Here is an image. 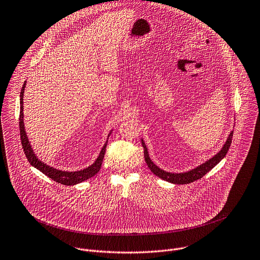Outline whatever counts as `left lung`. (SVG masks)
I'll use <instances>...</instances> for the list:
<instances>
[{"label":"left lung","mask_w":260,"mask_h":260,"mask_svg":"<svg viewBox=\"0 0 260 260\" xmlns=\"http://www.w3.org/2000/svg\"><path fill=\"white\" fill-rule=\"evenodd\" d=\"M232 137H233V131H231L229 137L227 138V141L225 142V144L223 145L222 149L215 155L213 156L211 159L207 160L205 163L199 165L198 167L186 171V172H180V173H173V172H168L165 171L161 168H159L150 158L149 152H148V148L145 145L144 140L142 139V146L144 147V156H145V161L149 167V169L159 178L168 181L170 183L173 184H187V183H191L196 180L201 179L203 176H205L209 171H211L217 164H219V162H221L224 157L226 156V154L229 151V148L231 146L232 143Z\"/></svg>","instance_id":"obj_1"}]
</instances>
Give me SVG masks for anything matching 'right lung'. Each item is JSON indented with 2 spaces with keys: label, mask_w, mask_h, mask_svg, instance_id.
I'll return each mask as SVG.
<instances>
[{
  "label": "right lung",
  "mask_w": 260,
  "mask_h": 260,
  "mask_svg": "<svg viewBox=\"0 0 260 260\" xmlns=\"http://www.w3.org/2000/svg\"><path fill=\"white\" fill-rule=\"evenodd\" d=\"M26 87V81L23 84V87L21 89V93H20V116H19V127H20V136H21V143H22V147H23V151L26 155L27 160L29 161V163L36 169H38L40 172H42L43 174H45L47 177L51 178L53 181L63 184V185H75L78 184L80 182H83L91 177H93L95 174L98 173V171L100 170V167L102 165V161L105 155V150H106V145H107V141L108 138L112 132V129L110 131V133L108 134L107 137V141L105 142L104 146L102 147L97 159L95 160V162L90 165L89 167L79 170V171H62V170H58L55 169L53 167H50L49 165L45 164L44 162H41L37 156L35 155L28 137L26 135L25 132V126H24V114H23V96H24V90Z\"/></svg>",
  "instance_id": "right-lung-1"
}]
</instances>
